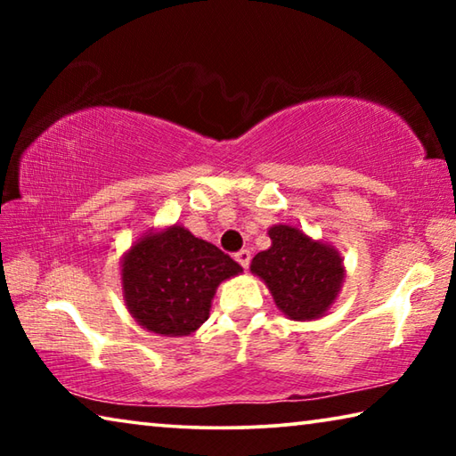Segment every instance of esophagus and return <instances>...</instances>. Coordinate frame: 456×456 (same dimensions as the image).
Masks as SVG:
<instances>
[{
  "instance_id": "esophagus-1",
  "label": "esophagus",
  "mask_w": 456,
  "mask_h": 456,
  "mask_svg": "<svg viewBox=\"0 0 456 456\" xmlns=\"http://www.w3.org/2000/svg\"><path fill=\"white\" fill-rule=\"evenodd\" d=\"M235 259L247 269V267H249V264H251V251H249V249H241V251H239L237 256H235Z\"/></svg>"
}]
</instances>
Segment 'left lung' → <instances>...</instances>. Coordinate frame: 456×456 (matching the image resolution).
<instances>
[{"label": "left lung", "instance_id": "8db88e82", "mask_svg": "<svg viewBox=\"0 0 456 456\" xmlns=\"http://www.w3.org/2000/svg\"><path fill=\"white\" fill-rule=\"evenodd\" d=\"M272 247L257 253L251 272L267 283L280 310L291 320H315L334 302L344 265L334 247L312 241L289 225L269 229Z\"/></svg>", "mask_w": 456, "mask_h": 456}]
</instances>
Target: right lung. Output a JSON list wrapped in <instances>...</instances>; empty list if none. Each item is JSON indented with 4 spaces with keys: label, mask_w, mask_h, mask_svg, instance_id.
I'll return each mask as SVG.
<instances>
[{
    "label": "right lung",
    "mask_w": 456,
    "mask_h": 456,
    "mask_svg": "<svg viewBox=\"0 0 456 456\" xmlns=\"http://www.w3.org/2000/svg\"><path fill=\"white\" fill-rule=\"evenodd\" d=\"M243 267L175 225L163 233L144 235L122 261V289L133 318L163 336H187L211 312V299L223 280Z\"/></svg>",
    "instance_id": "obj_1"
}]
</instances>
